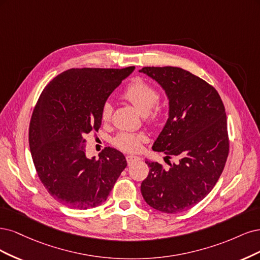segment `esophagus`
<instances>
[{
  "mask_svg": "<svg viewBox=\"0 0 260 260\" xmlns=\"http://www.w3.org/2000/svg\"><path fill=\"white\" fill-rule=\"evenodd\" d=\"M140 157L139 156H136V155H127L126 156V161L128 164H132L133 162H136V161H139Z\"/></svg>",
  "mask_w": 260,
  "mask_h": 260,
  "instance_id": "esophagus-1",
  "label": "esophagus"
}]
</instances>
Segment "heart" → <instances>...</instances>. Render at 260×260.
<instances>
[{
  "mask_svg": "<svg viewBox=\"0 0 260 260\" xmlns=\"http://www.w3.org/2000/svg\"><path fill=\"white\" fill-rule=\"evenodd\" d=\"M123 98L126 99L141 114H147L158 100V93L154 86L141 78L134 79L123 91ZM112 105L106 103L102 110V120L104 122L110 121L112 115ZM156 113L153 114L155 118ZM145 140L142 135L131 133H120L113 140V144L123 151L134 152L140 148L141 142Z\"/></svg>",
  "mask_w": 260,
  "mask_h": 260,
  "instance_id": "b5f03b06",
  "label": "heart"
}]
</instances>
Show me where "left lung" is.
<instances>
[{
	"label": "left lung",
	"instance_id": "left-lung-1",
	"mask_svg": "<svg viewBox=\"0 0 260 260\" xmlns=\"http://www.w3.org/2000/svg\"><path fill=\"white\" fill-rule=\"evenodd\" d=\"M139 72L156 81L169 98V119L152 149L163 152L169 169L150 167L140 190L148 205L167 214L193 207L218 181L229 153L227 116L217 90L177 67H145Z\"/></svg>",
	"mask_w": 260,
	"mask_h": 260
}]
</instances>
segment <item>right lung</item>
Segmentation results:
<instances>
[{
  "instance_id": "add662e5",
  "label": "right lung",
  "mask_w": 260,
  "mask_h": 260,
  "mask_svg": "<svg viewBox=\"0 0 260 260\" xmlns=\"http://www.w3.org/2000/svg\"><path fill=\"white\" fill-rule=\"evenodd\" d=\"M134 69H70L42 91L30 121V151L40 180L62 205H102L126 167L123 153L110 147L98 160L88 158L85 137L98 132L108 97Z\"/></svg>"
}]
</instances>
